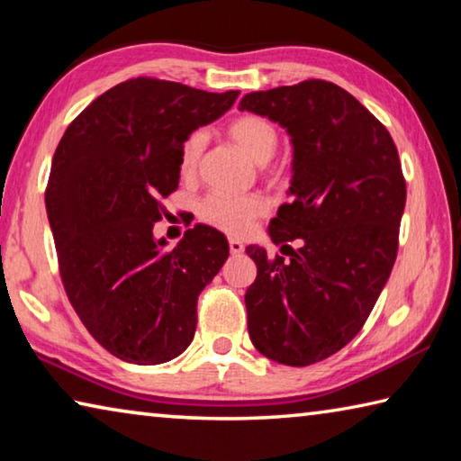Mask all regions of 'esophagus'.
Returning a JSON list of instances; mask_svg holds the SVG:
<instances>
[{"mask_svg":"<svg viewBox=\"0 0 461 461\" xmlns=\"http://www.w3.org/2000/svg\"><path fill=\"white\" fill-rule=\"evenodd\" d=\"M230 252L233 254V256H238V254H241L244 252V244H241L240 240H230Z\"/></svg>","mask_w":461,"mask_h":461,"instance_id":"obj_1","label":"esophagus"}]
</instances>
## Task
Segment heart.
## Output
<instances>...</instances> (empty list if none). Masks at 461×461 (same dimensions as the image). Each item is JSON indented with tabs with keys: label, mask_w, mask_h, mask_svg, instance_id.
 I'll return each instance as SVG.
<instances>
[{
	"label": "heart",
	"mask_w": 461,
	"mask_h": 461,
	"mask_svg": "<svg viewBox=\"0 0 461 461\" xmlns=\"http://www.w3.org/2000/svg\"><path fill=\"white\" fill-rule=\"evenodd\" d=\"M228 136L241 152L256 165H264L278 148V130L262 115H240L228 126ZM205 150V134L193 131L181 148L178 168L185 178L197 175L201 156ZM267 213V201L258 194H223L215 193L201 203L199 215L203 221L215 225L228 233H244L254 220Z\"/></svg>",
	"instance_id": "1"
}]
</instances>
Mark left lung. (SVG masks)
<instances>
[{
  "label": "left lung",
  "mask_w": 461,
  "mask_h": 461,
  "mask_svg": "<svg viewBox=\"0 0 461 461\" xmlns=\"http://www.w3.org/2000/svg\"><path fill=\"white\" fill-rule=\"evenodd\" d=\"M240 112L276 122L293 144V201L268 228L289 258L246 248L258 267L246 291L249 339L278 364L321 362L362 330L394 267L407 201L399 152L368 109L330 81L248 93Z\"/></svg>",
  "instance_id": "1"
}]
</instances>
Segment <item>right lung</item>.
I'll list each match as a JSON object with an SVG mask.
<instances>
[{
  "label": "right lung",
  "mask_w": 461,
  "mask_h": 461,
  "mask_svg": "<svg viewBox=\"0 0 461 461\" xmlns=\"http://www.w3.org/2000/svg\"><path fill=\"white\" fill-rule=\"evenodd\" d=\"M238 95L138 77L85 107L57 146L46 213L62 285L87 331L123 362L181 356L199 294L228 260V240L215 228L197 223L165 249L154 223L160 199L178 186L185 140Z\"/></svg>",
  "instance_id": "1"
}]
</instances>
